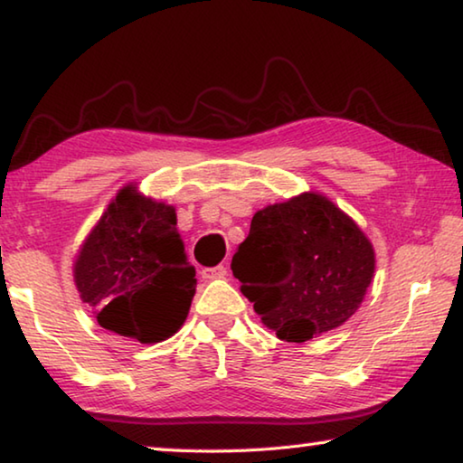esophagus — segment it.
<instances>
[{"mask_svg":"<svg viewBox=\"0 0 463 463\" xmlns=\"http://www.w3.org/2000/svg\"><path fill=\"white\" fill-rule=\"evenodd\" d=\"M226 274H229V269H226V266H214V268H203L202 269V276L205 278V280H218V278H224Z\"/></svg>","mask_w":463,"mask_h":463,"instance_id":"esophagus-1","label":"esophagus"}]
</instances>
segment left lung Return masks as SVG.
<instances>
[{
	"label": "left lung",
	"instance_id": "obj_1",
	"mask_svg": "<svg viewBox=\"0 0 463 463\" xmlns=\"http://www.w3.org/2000/svg\"><path fill=\"white\" fill-rule=\"evenodd\" d=\"M241 292L286 342H307L354 315L375 271L363 231L317 194L260 210L232 255Z\"/></svg>",
	"mask_w": 463,
	"mask_h": 463
}]
</instances>
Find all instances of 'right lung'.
<instances>
[{
	"mask_svg": "<svg viewBox=\"0 0 463 463\" xmlns=\"http://www.w3.org/2000/svg\"><path fill=\"white\" fill-rule=\"evenodd\" d=\"M73 278L97 321L142 344L183 326L195 295L173 205L121 189L80 251Z\"/></svg>",
	"mask_w": 463,
	"mask_h": 463,
	"instance_id": "1",
	"label": "right lung"
}]
</instances>
